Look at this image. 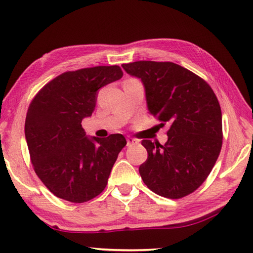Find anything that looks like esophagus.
Returning a JSON list of instances; mask_svg holds the SVG:
<instances>
[{
	"instance_id": "esophagus-1",
	"label": "esophagus",
	"mask_w": 253,
	"mask_h": 253,
	"mask_svg": "<svg viewBox=\"0 0 253 253\" xmlns=\"http://www.w3.org/2000/svg\"><path fill=\"white\" fill-rule=\"evenodd\" d=\"M136 144H138V140L132 138V137H127V146H132Z\"/></svg>"
}]
</instances>
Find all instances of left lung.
I'll use <instances>...</instances> for the list:
<instances>
[{"label": "left lung", "instance_id": "8db88e82", "mask_svg": "<svg viewBox=\"0 0 253 253\" xmlns=\"http://www.w3.org/2000/svg\"><path fill=\"white\" fill-rule=\"evenodd\" d=\"M122 67L142 80L149 113L170 125L164 145L142 142L148 154L139 166L142 179L168 199L193 193L221 152L222 113L215 93L207 81L173 62L136 61Z\"/></svg>", "mask_w": 253, "mask_h": 253}]
</instances>
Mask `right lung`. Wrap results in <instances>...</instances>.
I'll list each match as a JSON object with an SVG mask.
<instances>
[{"instance_id":"add662e5","label":"right lung","mask_w":253,"mask_h":253,"mask_svg":"<svg viewBox=\"0 0 253 253\" xmlns=\"http://www.w3.org/2000/svg\"><path fill=\"white\" fill-rule=\"evenodd\" d=\"M123 77L118 66L63 72L33 98L25 118V138L34 172L58 198L84 203L105 190L122 134L87 137L81 122L95 110L98 90Z\"/></svg>"}]
</instances>
